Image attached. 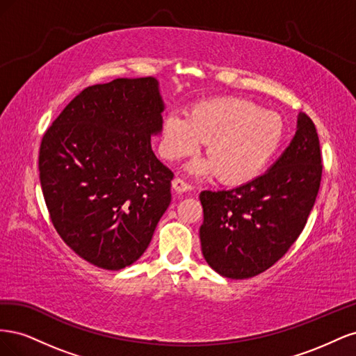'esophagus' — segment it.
<instances>
[{
  "instance_id": "esophagus-1",
  "label": "esophagus",
  "mask_w": 356,
  "mask_h": 356,
  "mask_svg": "<svg viewBox=\"0 0 356 356\" xmlns=\"http://www.w3.org/2000/svg\"><path fill=\"white\" fill-rule=\"evenodd\" d=\"M172 188H174L177 193H187L190 190V186L186 181L175 178L174 181H172Z\"/></svg>"
}]
</instances>
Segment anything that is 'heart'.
<instances>
[{
  "label": "heart",
  "mask_w": 356,
  "mask_h": 356,
  "mask_svg": "<svg viewBox=\"0 0 356 356\" xmlns=\"http://www.w3.org/2000/svg\"><path fill=\"white\" fill-rule=\"evenodd\" d=\"M284 118L239 98L202 101L188 111L166 115L160 149L168 160H179L207 144L209 161L190 165L191 174L215 175L229 186H241L261 174L285 143Z\"/></svg>",
  "instance_id": "1"
}]
</instances>
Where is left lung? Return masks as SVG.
I'll return each mask as SVG.
<instances>
[{
	"label": "left lung",
	"instance_id": "8db88e82",
	"mask_svg": "<svg viewBox=\"0 0 356 356\" xmlns=\"http://www.w3.org/2000/svg\"><path fill=\"white\" fill-rule=\"evenodd\" d=\"M316 127L300 113L289 145L266 174L232 190L202 191V254L215 272L248 279L272 267L303 232L322 175Z\"/></svg>",
	"mask_w": 356,
	"mask_h": 356
}]
</instances>
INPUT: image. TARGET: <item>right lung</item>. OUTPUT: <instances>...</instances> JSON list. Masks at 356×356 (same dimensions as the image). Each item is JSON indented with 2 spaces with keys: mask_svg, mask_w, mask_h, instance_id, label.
Segmentation results:
<instances>
[{
  "mask_svg": "<svg viewBox=\"0 0 356 356\" xmlns=\"http://www.w3.org/2000/svg\"><path fill=\"white\" fill-rule=\"evenodd\" d=\"M165 102L154 77L84 89L47 129L40 182L56 232L105 270L134 264L170 203L174 178L156 157Z\"/></svg>",
  "mask_w": 356,
  "mask_h": 356,
  "instance_id": "obj_1",
  "label": "right lung"
}]
</instances>
